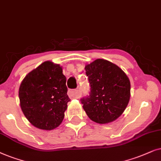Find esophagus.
Listing matches in <instances>:
<instances>
[{
    "mask_svg": "<svg viewBox=\"0 0 161 161\" xmlns=\"http://www.w3.org/2000/svg\"><path fill=\"white\" fill-rule=\"evenodd\" d=\"M68 96L73 98H79L82 96V91H81L80 89L69 90L68 91Z\"/></svg>",
    "mask_w": 161,
    "mask_h": 161,
    "instance_id": "1",
    "label": "esophagus"
}]
</instances>
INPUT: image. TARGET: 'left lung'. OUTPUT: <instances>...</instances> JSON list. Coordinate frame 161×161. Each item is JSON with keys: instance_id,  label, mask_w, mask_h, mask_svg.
<instances>
[{"instance_id": "left-lung-1", "label": "left lung", "mask_w": 161, "mask_h": 161, "mask_svg": "<svg viewBox=\"0 0 161 161\" xmlns=\"http://www.w3.org/2000/svg\"><path fill=\"white\" fill-rule=\"evenodd\" d=\"M85 70L91 88L80 101L87 116L98 124L115 121L129 103V78L119 66L102 59L87 65Z\"/></svg>"}]
</instances>
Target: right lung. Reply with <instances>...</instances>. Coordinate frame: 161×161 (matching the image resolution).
I'll list each match as a JSON object with an SVG mask.
<instances>
[{
    "label": "right lung",
    "mask_w": 161,
    "mask_h": 161,
    "mask_svg": "<svg viewBox=\"0 0 161 161\" xmlns=\"http://www.w3.org/2000/svg\"><path fill=\"white\" fill-rule=\"evenodd\" d=\"M66 77L59 65L47 61L28 74L19 89L23 114L34 127L51 130L65 116L68 97Z\"/></svg>",
    "instance_id": "obj_1"
}]
</instances>
